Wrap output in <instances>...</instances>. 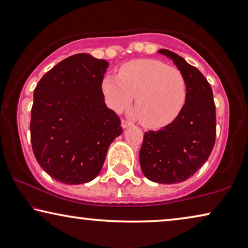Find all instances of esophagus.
I'll use <instances>...</instances> for the list:
<instances>
[{
	"label": "esophagus",
	"instance_id": "obj_1",
	"mask_svg": "<svg viewBox=\"0 0 248 248\" xmlns=\"http://www.w3.org/2000/svg\"><path fill=\"white\" fill-rule=\"evenodd\" d=\"M131 124H132V123H131V121H129V120H123V121H121V127H123L124 129L127 128V127H130Z\"/></svg>",
	"mask_w": 248,
	"mask_h": 248
}]
</instances>
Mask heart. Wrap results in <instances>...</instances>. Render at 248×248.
Instances as JSON below:
<instances>
[{
    "instance_id": "b5f03b06",
    "label": "heart",
    "mask_w": 248,
    "mask_h": 248,
    "mask_svg": "<svg viewBox=\"0 0 248 248\" xmlns=\"http://www.w3.org/2000/svg\"><path fill=\"white\" fill-rule=\"evenodd\" d=\"M102 93L109 108L121 112L130 108L148 128L171 124L186 102V82L178 69L153 59H138L120 66L118 76L103 78Z\"/></svg>"
}]
</instances>
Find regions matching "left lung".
Here are the masks:
<instances>
[{
  "label": "left lung",
  "mask_w": 248,
  "mask_h": 248,
  "mask_svg": "<svg viewBox=\"0 0 248 248\" xmlns=\"http://www.w3.org/2000/svg\"><path fill=\"white\" fill-rule=\"evenodd\" d=\"M171 59L186 82V102L179 116L158 131H147L139 161L148 179L158 184L182 183L208 159L216 138L213 90L197 68L171 51H158Z\"/></svg>",
  "instance_id": "1"
}]
</instances>
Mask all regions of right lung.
I'll use <instances>...</instances> for the list:
<instances>
[{
	"instance_id": "right-lung-1",
	"label": "right lung",
	"mask_w": 248,
	"mask_h": 248,
	"mask_svg": "<svg viewBox=\"0 0 248 248\" xmlns=\"http://www.w3.org/2000/svg\"><path fill=\"white\" fill-rule=\"evenodd\" d=\"M109 63L79 53L44 75L33 93L31 143L39 165L57 182L79 185L101 171L120 118L107 108L102 80Z\"/></svg>"
}]
</instances>
